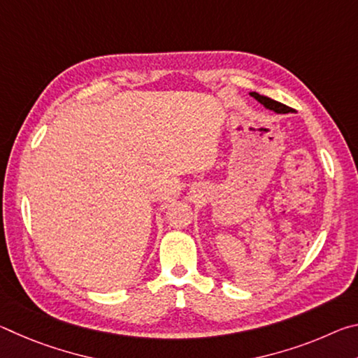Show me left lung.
Returning <instances> with one entry per match:
<instances>
[{
    "instance_id": "1",
    "label": "left lung",
    "mask_w": 358,
    "mask_h": 358,
    "mask_svg": "<svg viewBox=\"0 0 358 358\" xmlns=\"http://www.w3.org/2000/svg\"><path fill=\"white\" fill-rule=\"evenodd\" d=\"M254 99L256 101H259L260 104H262L265 108H268V110H273L275 113H290V112H294L292 108L290 107H287V106H284V104H281V102H278V101H273L271 98H266V96H262V94H259V93H256V92H252V93H250Z\"/></svg>"
}]
</instances>
